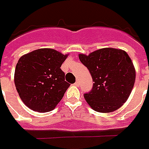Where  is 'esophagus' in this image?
I'll use <instances>...</instances> for the list:
<instances>
[{"instance_id": "esophagus-1", "label": "esophagus", "mask_w": 149, "mask_h": 149, "mask_svg": "<svg viewBox=\"0 0 149 149\" xmlns=\"http://www.w3.org/2000/svg\"><path fill=\"white\" fill-rule=\"evenodd\" d=\"M74 85H75V86H79V80H78V81H76V83H74Z\"/></svg>"}]
</instances>
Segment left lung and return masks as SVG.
<instances>
[{"instance_id":"1","label":"left lung","mask_w":149,"mask_h":149,"mask_svg":"<svg viewBox=\"0 0 149 149\" xmlns=\"http://www.w3.org/2000/svg\"><path fill=\"white\" fill-rule=\"evenodd\" d=\"M87 67L93 88L84 98L98 112L109 113L119 109L128 99L136 80V70L127 52L116 48H103L88 55L79 54Z\"/></svg>"}]
</instances>
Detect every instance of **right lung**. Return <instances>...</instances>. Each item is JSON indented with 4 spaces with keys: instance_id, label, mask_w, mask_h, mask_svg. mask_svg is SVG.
<instances>
[{
    "instance_id": "add662e5",
    "label": "right lung",
    "mask_w": 149,
    "mask_h": 149,
    "mask_svg": "<svg viewBox=\"0 0 149 149\" xmlns=\"http://www.w3.org/2000/svg\"><path fill=\"white\" fill-rule=\"evenodd\" d=\"M68 54L42 48L22 55L14 73V83L25 105L38 112L54 110L70 86L61 66Z\"/></svg>"
}]
</instances>
